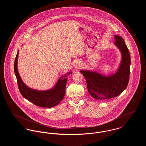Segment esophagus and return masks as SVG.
Here are the masks:
<instances>
[{"label":"esophagus","mask_w":146,"mask_h":146,"mask_svg":"<svg viewBox=\"0 0 146 146\" xmlns=\"http://www.w3.org/2000/svg\"><path fill=\"white\" fill-rule=\"evenodd\" d=\"M81 67H82V63H81L80 61H77L76 63V64H75L76 68L78 69V68H79Z\"/></svg>","instance_id":"esophagus-1"}]
</instances>
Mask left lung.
Listing matches in <instances>:
<instances>
[{"mask_svg":"<svg viewBox=\"0 0 146 146\" xmlns=\"http://www.w3.org/2000/svg\"><path fill=\"white\" fill-rule=\"evenodd\" d=\"M114 36L115 40L114 44L121 55V60L117 71L113 74L105 76L96 71L80 70L86 79L90 95L96 100H106L118 96L125 90L129 83L131 63L130 52L124 39L118 35Z\"/></svg>","mask_w":146,"mask_h":146,"instance_id":"obj_1","label":"left lung"}]
</instances>
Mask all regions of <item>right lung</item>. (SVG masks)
Masks as SVG:
<instances>
[{"label":"right lung","mask_w":146,"mask_h":146,"mask_svg":"<svg viewBox=\"0 0 146 146\" xmlns=\"http://www.w3.org/2000/svg\"><path fill=\"white\" fill-rule=\"evenodd\" d=\"M18 56L19 51L15 60L14 72L18 87L22 96L33 104L41 107L51 108L59 104L65 95L67 76L72 74V72L61 76L52 88L46 90H36L29 88L23 82L17 69Z\"/></svg>","instance_id":"obj_1"}]
</instances>
